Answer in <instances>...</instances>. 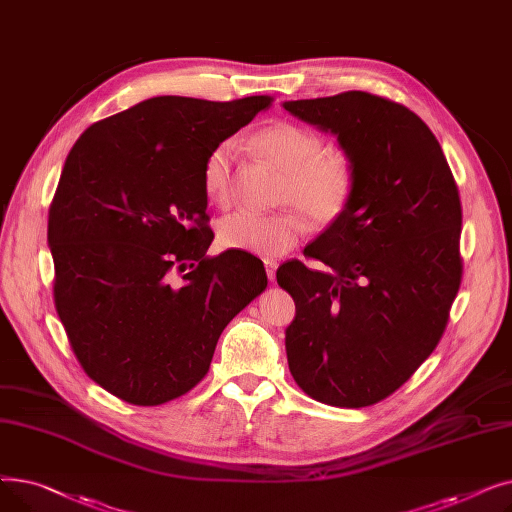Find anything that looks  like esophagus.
<instances>
[{
  "mask_svg": "<svg viewBox=\"0 0 512 512\" xmlns=\"http://www.w3.org/2000/svg\"><path fill=\"white\" fill-rule=\"evenodd\" d=\"M263 263H265V272H267V278H270V280H276V267H278V261H276V259H270V257H267Z\"/></svg>",
  "mask_w": 512,
  "mask_h": 512,
  "instance_id": "1",
  "label": "esophagus"
}]
</instances>
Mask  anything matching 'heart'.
<instances>
[{"mask_svg":"<svg viewBox=\"0 0 512 512\" xmlns=\"http://www.w3.org/2000/svg\"><path fill=\"white\" fill-rule=\"evenodd\" d=\"M253 151L282 172L280 201H292L313 226H328L340 218L355 188L353 161L342 151H321L315 132L278 120L251 137ZM236 145L224 141L203 166V191L209 203L228 205ZM305 224L292 209L272 215L238 211L220 222V242L226 249L249 251L263 257L286 253L301 238Z\"/></svg>","mask_w":512,"mask_h":512,"instance_id":"heart-1","label":"heart"}]
</instances>
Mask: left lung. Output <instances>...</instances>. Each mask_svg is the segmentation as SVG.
Returning a JSON list of instances; mask_svg holds the SVG:
<instances>
[{
    "label": "left lung",
    "instance_id": "8db88e82",
    "mask_svg": "<svg viewBox=\"0 0 512 512\" xmlns=\"http://www.w3.org/2000/svg\"><path fill=\"white\" fill-rule=\"evenodd\" d=\"M282 105L332 132L355 168L346 209L305 247L328 272L297 259L276 272L297 305L288 367L319 402L369 407L444 334L463 274L459 188L434 132L405 105L365 91Z\"/></svg>",
    "mask_w": 512,
    "mask_h": 512
}]
</instances>
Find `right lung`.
I'll return each instance as SVG.
<instances>
[{
  "label": "right lung",
  "mask_w": 512,
  "mask_h": 512,
  "mask_svg": "<svg viewBox=\"0 0 512 512\" xmlns=\"http://www.w3.org/2000/svg\"><path fill=\"white\" fill-rule=\"evenodd\" d=\"M272 101L151 97L91 124L66 157L47 222L53 299L85 373L130 405L195 388L267 286L255 255H205L203 166Z\"/></svg>",
  "instance_id": "obj_1"
}]
</instances>
